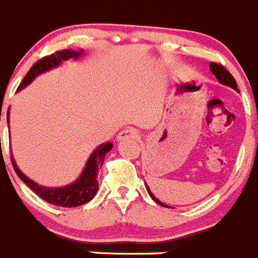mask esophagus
<instances>
[{
  "label": "esophagus",
  "mask_w": 258,
  "mask_h": 258,
  "mask_svg": "<svg viewBox=\"0 0 258 258\" xmlns=\"http://www.w3.org/2000/svg\"><path fill=\"white\" fill-rule=\"evenodd\" d=\"M137 138H138V131L134 129V127H126V129H124V131H121L117 134V141L119 142L132 141V139Z\"/></svg>",
  "instance_id": "34e87169"
}]
</instances>
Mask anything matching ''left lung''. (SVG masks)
<instances>
[{
  "instance_id": "1",
  "label": "left lung",
  "mask_w": 258,
  "mask_h": 258,
  "mask_svg": "<svg viewBox=\"0 0 258 258\" xmlns=\"http://www.w3.org/2000/svg\"><path fill=\"white\" fill-rule=\"evenodd\" d=\"M210 70H211L212 74L216 77V79L219 80V83H220V84H223V86H226V87H230V88H233L234 91L239 92V91H238V88H237V82H235V79L231 77V74L228 72V70L224 69L223 66L219 65V63L211 62V63H210ZM146 188H147L148 195L151 196V198H152V200L155 201L157 205H160V206H162V207H169L166 203H164V202H161L160 200H157V198H156L155 196L152 195V192H151L150 188H148L147 185H146Z\"/></svg>"
}]
</instances>
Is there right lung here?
<instances>
[{"instance_id":"add662e5","label":"right lung","mask_w":258,"mask_h":258,"mask_svg":"<svg viewBox=\"0 0 258 258\" xmlns=\"http://www.w3.org/2000/svg\"><path fill=\"white\" fill-rule=\"evenodd\" d=\"M83 55H84V49L74 51V49L69 48L57 51L56 53H52L51 56H46V57H43L32 66V69L28 72L23 82L20 83L18 92H20L21 89L29 86L38 75L49 72L51 69H55V68H57V66H60L61 63L68 60H78ZM7 124H9V111H7ZM111 148H112L111 142H106V143L98 146L91 153L86 166H84L82 174H80L77 180L68 184V185L55 186V188L53 186L41 185L37 181L29 179L24 172L19 169L13 155H11V160H13L14 170H15L19 178L24 181L35 195L39 196L42 200L51 203V205H55V206L78 207L88 203L96 196L97 190H98L97 174L100 172V169L102 167L103 161H105V156L107 155L108 151H111Z\"/></svg>"}]
</instances>
